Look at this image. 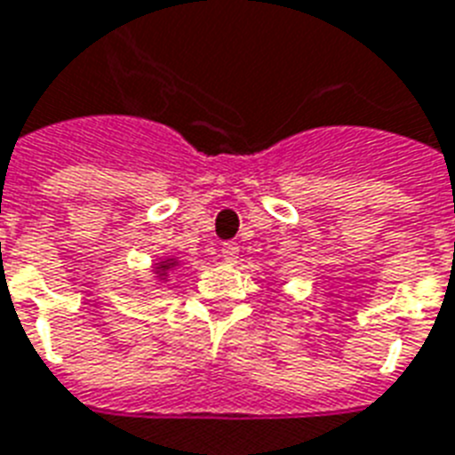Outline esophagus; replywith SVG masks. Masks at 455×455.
I'll use <instances>...</instances> for the list:
<instances>
[{"label": "esophagus", "mask_w": 455, "mask_h": 455, "mask_svg": "<svg viewBox=\"0 0 455 455\" xmlns=\"http://www.w3.org/2000/svg\"><path fill=\"white\" fill-rule=\"evenodd\" d=\"M238 252H241V250H238L235 243H224V245H221V259H224V262L228 264L238 262Z\"/></svg>", "instance_id": "34e87169"}]
</instances>
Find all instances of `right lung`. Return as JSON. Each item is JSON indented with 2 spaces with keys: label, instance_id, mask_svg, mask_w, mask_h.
Segmentation results:
<instances>
[{
  "label": "right lung",
  "instance_id": "1",
  "mask_svg": "<svg viewBox=\"0 0 455 455\" xmlns=\"http://www.w3.org/2000/svg\"><path fill=\"white\" fill-rule=\"evenodd\" d=\"M177 267H179L177 257H164V259H160V262L156 264L157 281H164V278H167V274H170L172 269H177Z\"/></svg>",
  "mask_w": 455,
  "mask_h": 455
}]
</instances>
